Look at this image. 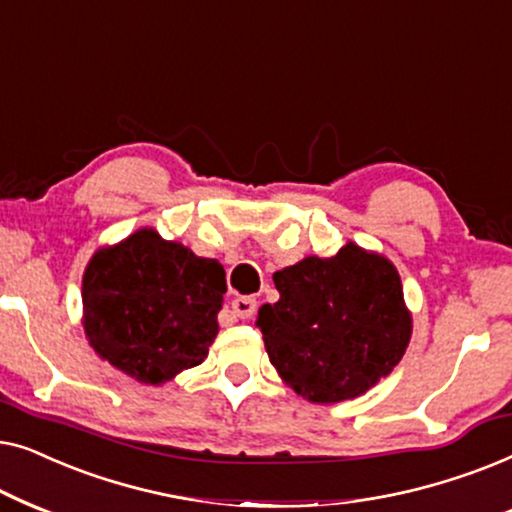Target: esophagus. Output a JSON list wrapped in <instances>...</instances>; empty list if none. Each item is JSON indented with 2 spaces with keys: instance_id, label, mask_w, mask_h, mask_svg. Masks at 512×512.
<instances>
[{
  "instance_id": "1",
  "label": "esophagus",
  "mask_w": 512,
  "mask_h": 512,
  "mask_svg": "<svg viewBox=\"0 0 512 512\" xmlns=\"http://www.w3.org/2000/svg\"><path fill=\"white\" fill-rule=\"evenodd\" d=\"M230 307H233V314L237 319H249L256 312V300L251 296H240L230 303Z\"/></svg>"
}]
</instances>
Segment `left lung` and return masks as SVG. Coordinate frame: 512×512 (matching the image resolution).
Returning a JSON list of instances; mask_svg holds the SVG:
<instances>
[{"mask_svg":"<svg viewBox=\"0 0 512 512\" xmlns=\"http://www.w3.org/2000/svg\"><path fill=\"white\" fill-rule=\"evenodd\" d=\"M275 305L258 310L277 373L312 403L356 398L403 359L412 317L389 258L347 242L331 258L307 256L272 275Z\"/></svg>","mask_w":512,"mask_h":512,"instance_id":"obj_1","label":"left lung"}]
</instances>
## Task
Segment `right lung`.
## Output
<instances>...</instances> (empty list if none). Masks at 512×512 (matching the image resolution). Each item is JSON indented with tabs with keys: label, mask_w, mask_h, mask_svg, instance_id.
Listing matches in <instances>:
<instances>
[{
	"label": "right lung",
	"mask_w": 512,
	"mask_h": 512,
	"mask_svg": "<svg viewBox=\"0 0 512 512\" xmlns=\"http://www.w3.org/2000/svg\"><path fill=\"white\" fill-rule=\"evenodd\" d=\"M226 272L153 228L97 249L83 272V331L90 347L142 384L200 366L219 321Z\"/></svg>",
	"instance_id": "obj_1"
}]
</instances>
